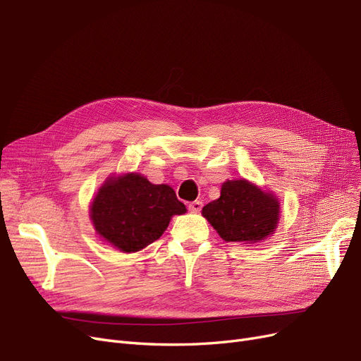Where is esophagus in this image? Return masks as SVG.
Listing matches in <instances>:
<instances>
[{
  "label": "esophagus",
  "instance_id": "1",
  "mask_svg": "<svg viewBox=\"0 0 361 361\" xmlns=\"http://www.w3.org/2000/svg\"><path fill=\"white\" fill-rule=\"evenodd\" d=\"M202 209V202L200 200H195L189 203V211L190 212H199Z\"/></svg>",
  "mask_w": 361,
  "mask_h": 361
}]
</instances>
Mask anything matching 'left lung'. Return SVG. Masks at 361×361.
<instances>
[{"label":"left lung","mask_w":361,"mask_h":361,"mask_svg":"<svg viewBox=\"0 0 361 361\" xmlns=\"http://www.w3.org/2000/svg\"><path fill=\"white\" fill-rule=\"evenodd\" d=\"M280 205L276 196L246 180H228L221 196L203 207L202 215L226 242L257 243L274 233Z\"/></svg>","instance_id":"1"}]
</instances>
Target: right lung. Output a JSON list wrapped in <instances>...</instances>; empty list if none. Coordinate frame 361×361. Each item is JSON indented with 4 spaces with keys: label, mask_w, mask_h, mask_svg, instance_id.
<instances>
[{
    "label": "right lung",
    "mask_w": 361,
    "mask_h": 361,
    "mask_svg": "<svg viewBox=\"0 0 361 361\" xmlns=\"http://www.w3.org/2000/svg\"><path fill=\"white\" fill-rule=\"evenodd\" d=\"M187 209L166 184L142 174L111 177L94 197L90 216L97 234L122 252H137L158 240L172 215Z\"/></svg>",
    "instance_id": "right-lung-1"
}]
</instances>
